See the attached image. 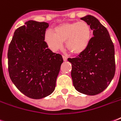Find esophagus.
<instances>
[{"label":"esophagus","instance_id":"1","mask_svg":"<svg viewBox=\"0 0 121 121\" xmlns=\"http://www.w3.org/2000/svg\"><path fill=\"white\" fill-rule=\"evenodd\" d=\"M63 60L64 61H66L67 60V59H68V58H67V56H66L63 55Z\"/></svg>","mask_w":121,"mask_h":121}]
</instances>
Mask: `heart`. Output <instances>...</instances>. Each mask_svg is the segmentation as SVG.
Masks as SVG:
<instances>
[{
	"label": "heart",
	"instance_id": "heart-1",
	"mask_svg": "<svg viewBox=\"0 0 121 121\" xmlns=\"http://www.w3.org/2000/svg\"><path fill=\"white\" fill-rule=\"evenodd\" d=\"M92 36L90 26L85 22L65 23L55 27L54 33L48 31L44 40L53 51L61 49L65 41L66 49L73 55H80L87 48Z\"/></svg>",
	"mask_w": 121,
	"mask_h": 121
}]
</instances>
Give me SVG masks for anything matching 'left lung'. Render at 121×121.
<instances>
[{
  "instance_id": "left-lung-1",
  "label": "left lung",
  "mask_w": 121,
  "mask_h": 121,
  "mask_svg": "<svg viewBox=\"0 0 121 121\" xmlns=\"http://www.w3.org/2000/svg\"><path fill=\"white\" fill-rule=\"evenodd\" d=\"M80 19L93 31L88 47L78 56L68 58L73 86L78 92L95 95L103 92L114 77L116 62L114 46L107 29L92 16Z\"/></svg>"
}]
</instances>
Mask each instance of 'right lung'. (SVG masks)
Instances as JSON below:
<instances>
[{"mask_svg": "<svg viewBox=\"0 0 121 121\" xmlns=\"http://www.w3.org/2000/svg\"><path fill=\"white\" fill-rule=\"evenodd\" d=\"M49 24L28 21L16 29L9 46L8 71L17 89L31 99H39L54 91L63 61L44 41Z\"/></svg>", "mask_w": 121, "mask_h": 121, "instance_id": "1", "label": "right lung"}]
</instances>
